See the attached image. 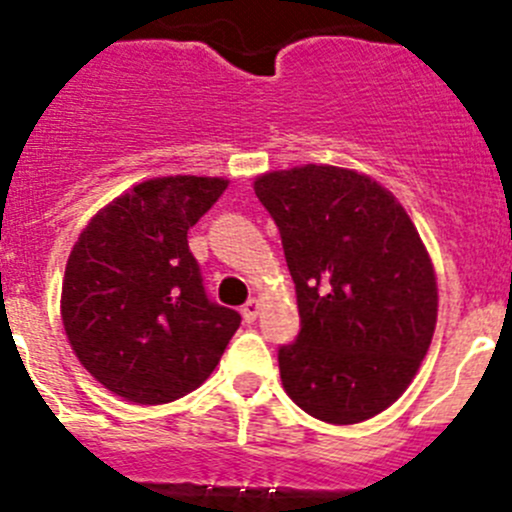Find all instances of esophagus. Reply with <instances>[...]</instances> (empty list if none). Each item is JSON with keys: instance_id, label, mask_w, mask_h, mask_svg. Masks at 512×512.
<instances>
[{"instance_id": "1", "label": "esophagus", "mask_w": 512, "mask_h": 512, "mask_svg": "<svg viewBox=\"0 0 512 512\" xmlns=\"http://www.w3.org/2000/svg\"><path fill=\"white\" fill-rule=\"evenodd\" d=\"M257 313H260V300H247L245 305H242V318H245L247 323H252L257 318Z\"/></svg>"}]
</instances>
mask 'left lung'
<instances>
[{
  "instance_id": "left-lung-1",
  "label": "left lung",
  "mask_w": 512,
  "mask_h": 512,
  "mask_svg": "<svg viewBox=\"0 0 512 512\" xmlns=\"http://www.w3.org/2000/svg\"><path fill=\"white\" fill-rule=\"evenodd\" d=\"M280 229L300 333L280 346L290 399L328 424L376 417L412 384L437 326V278L417 227L371 176L295 166L255 179Z\"/></svg>"
}]
</instances>
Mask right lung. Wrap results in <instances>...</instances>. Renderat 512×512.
<instances>
[{
	"label": "right lung",
	"mask_w": 512,
	"mask_h": 512,
	"mask_svg": "<svg viewBox=\"0 0 512 512\" xmlns=\"http://www.w3.org/2000/svg\"><path fill=\"white\" fill-rule=\"evenodd\" d=\"M219 176H161L128 189L80 232L60 313L80 364L133 404H169L202 386L240 313L212 303L189 232L222 197Z\"/></svg>",
	"instance_id": "add662e5"
}]
</instances>
